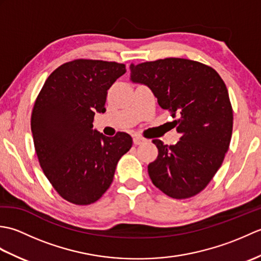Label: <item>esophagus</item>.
<instances>
[{
    "instance_id": "1",
    "label": "esophagus",
    "mask_w": 261,
    "mask_h": 261,
    "mask_svg": "<svg viewBox=\"0 0 261 261\" xmlns=\"http://www.w3.org/2000/svg\"><path fill=\"white\" fill-rule=\"evenodd\" d=\"M143 142H146V139H143V138H141V137H139V136H136V137L134 138V143H135L136 146L141 145V143H143Z\"/></svg>"
}]
</instances>
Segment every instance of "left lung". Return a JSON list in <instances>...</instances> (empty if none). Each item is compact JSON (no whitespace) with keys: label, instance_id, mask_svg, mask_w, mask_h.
<instances>
[{"label":"left lung","instance_id":"1","mask_svg":"<svg viewBox=\"0 0 261 261\" xmlns=\"http://www.w3.org/2000/svg\"><path fill=\"white\" fill-rule=\"evenodd\" d=\"M131 81L147 85L160 108L176 118L180 134L175 145L152 140L158 157L148 165L153 185L169 197L182 199L202 192L228 151L232 126L229 93L210 66L184 58L130 65Z\"/></svg>","mask_w":261,"mask_h":261}]
</instances>
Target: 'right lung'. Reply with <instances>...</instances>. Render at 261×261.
<instances>
[{
	"label": "right lung",
	"mask_w": 261,
	"mask_h": 261,
	"mask_svg": "<svg viewBox=\"0 0 261 261\" xmlns=\"http://www.w3.org/2000/svg\"><path fill=\"white\" fill-rule=\"evenodd\" d=\"M126 71L124 64L76 59L49 75L35 102L31 131L39 164L66 201L88 205L112 184L116 165L132 138H110L93 129L104 113L108 90Z\"/></svg>",
	"instance_id": "1"
}]
</instances>
